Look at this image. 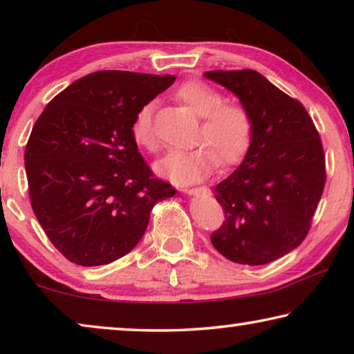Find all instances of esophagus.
I'll use <instances>...</instances> for the list:
<instances>
[{
    "instance_id": "esophagus-1",
    "label": "esophagus",
    "mask_w": 354,
    "mask_h": 354,
    "mask_svg": "<svg viewBox=\"0 0 354 354\" xmlns=\"http://www.w3.org/2000/svg\"><path fill=\"white\" fill-rule=\"evenodd\" d=\"M183 190H184L187 195H195V196H198V195L205 194V192H206L205 187H192V189H183Z\"/></svg>"
}]
</instances>
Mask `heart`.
I'll list each match as a JSON object with an SVG mask.
<instances>
[{
  "mask_svg": "<svg viewBox=\"0 0 354 354\" xmlns=\"http://www.w3.org/2000/svg\"><path fill=\"white\" fill-rule=\"evenodd\" d=\"M175 98L201 118L196 139L198 147L173 149L156 162L158 175L178 184L198 183L207 178L220 162L232 165L248 151L253 123L245 107L223 103V97L200 81H187L176 88ZM134 142L147 151L158 147L153 129V104L140 107L131 127Z\"/></svg>",
  "mask_w": 354,
  "mask_h": 354,
  "instance_id": "b5f03b06",
  "label": "heart"
}]
</instances>
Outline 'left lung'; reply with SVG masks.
I'll return each mask as SVG.
<instances>
[{
    "label": "left lung",
    "mask_w": 354,
    "mask_h": 354,
    "mask_svg": "<svg viewBox=\"0 0 354 354\" xmlns=\"http://www.w3.org/2000/svg\"><path fill=\"white\" fill-rule=\"evenodd\" d=\"M205 77L234 93L253 123L242 164L214 189L226 218L211 242L237 263L277 261L304 241L325 187L319 133L299 101L254 70Z\"/></svg>",
    "instance_id": "1"
}]
</instances>
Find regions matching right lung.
Returning <instances> with one entry per match:
<instances>
[{
    "mask_svg": "<svg viewBox=\"0 0 354 354\" xmlns=\"http://www.w3.org/2000/svg\"><path fill=\"white\" fill-rule=\"evenodd\" d=\"M173 75L95 71L56 95L29 136L25 167L32 211L51 243L82 267L133 250L158 201L176 190L153 178L131 127Z\"/></svg>",
    "mask_w": 354,
    "mask_h": 354,
    "instance_id": "obj_1",
    "label": "right lung"
}]
</instances>
